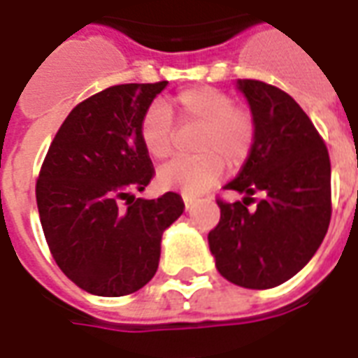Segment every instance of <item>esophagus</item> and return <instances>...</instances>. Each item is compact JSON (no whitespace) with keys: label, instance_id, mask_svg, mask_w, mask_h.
<instances>
[{"label":"esophagus","instance_id":"34e87169","mask_svg":"<svg viewBox=\"0 0 358 358\" xmlns=\"http://www.w3.org/2000/svg\"><path fill=\"white\" fill-rule=\"evenodd\" d=\"M184 204H185V210H191V208H193V204H195V199H191V197H187V195H185Z\"/></svg>","mask_w":358,"mask_h":358}]
</instances>
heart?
I'll return each instance as SVG.
<instances>
[{
	"label": "heart",
	"mask_w": 358,
	"mask_h": 358,
	"mask_svg": "<svg viewBox=\"0 0 358 358\" xmlns=\"http://www.w3.org/2000/svg\"><path fill=\"white\" fill-rule=\"evenodd\" d=\"M171 110L182 124L201 127L191 157H176L157 171V185L163 189L199 195L222 178L225 165L238 167L252 154L257 127L245 108L217 88H193L180 94L167 106L154 101L138 124L144 150L154 159H165L173 152L174 125Z\"/></svg>",
	"instance_id": "heart-1"
}]
</instances>
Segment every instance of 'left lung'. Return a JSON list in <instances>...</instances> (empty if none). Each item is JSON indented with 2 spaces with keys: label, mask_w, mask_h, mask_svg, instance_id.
Returning a JSON list of instances; mask_svg holds the SVG:
<instances>
[{
  "label": "left lung",
  "mask_w": 358,
  "mask_h": 358,
  "mask_svg": "<svg viewBox=\"0 0 358 358\" xmlns=\"http://www.w3.org/2000/svg\"><path fill=\"white\" fill-rule=\"evenodd\" d=\"M257 136L238 176L225 189L242 201H217L220 223L208 233L215 268L245 289H270L308 264L331 223V159L299 103L261 80H236ZM255 192H263L253 209Z\"/></svg>",
  "instance_id": "obj_1"
}]
</instances>
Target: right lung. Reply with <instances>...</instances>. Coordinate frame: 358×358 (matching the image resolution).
Segmentation results:
<instances>
[{"mask_svg":"<svg viewBox=\"0 0 358 358\" xmlns=\"http://www.w3.org/2000/svg\"><path fill=\"white\" fill-rule=\"evenodd\" d=\"M120 84L76 105L54 136L35 195L43 233L65 276L86 293L124 296L159 266L161 236L184 201L169 191L136 199L154 176L138 124L167 88Z\"/></svg>","mask_w":358,"mask_h":358,"instance_id":"right-lung-1","label":"right lung"}]
</instances>
